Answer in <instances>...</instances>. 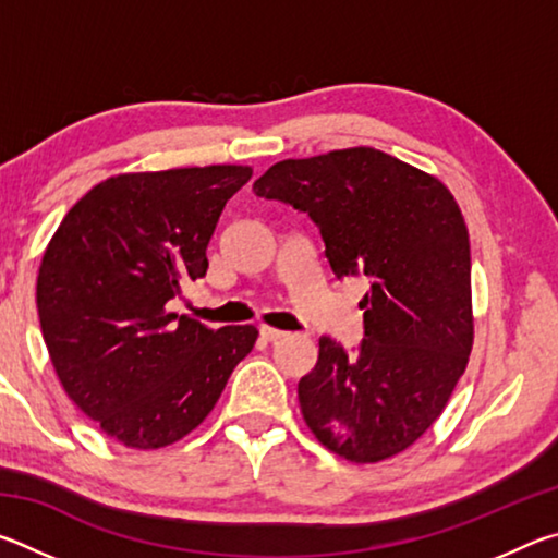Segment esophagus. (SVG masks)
Segmentation results:
<instances>
[{
    "instance_id": "1",
    "label": "esophagus",
    "mask_w": 558,
    "mask_h": 558,
    "mask_svg": "<svg viewBox=\"0 0 558 558\" xmlns=\"http://www.w3.org/2000/svg\"><path fill=\"white\" fill-rule=\"evenodd\" d=\"M282 337H286V332H280L276 327H260V339H266V342H278Z\"/></svg>"
}]
</instances>
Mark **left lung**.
Returning <instances> with one entry per match:
<instances>
[{
	"instance_id": "left-lung-1",
	"label": "left lung",
	"mask_w": 558,
	"mask_h": 558,
	"mask_svg": "<svg viewBox=\"0 0 558 558\" xmlns=\"http://www.w3.org/2000/svg\"><path fill=\"white\" fill-rule=\"evenodd\" d=\"M253 192L310 214L337 278L366 276L364 339L347 354L319 339L298 384L313 436L349 462L411 448L448 405L475 337L470 241L438 177L374 147L282 159Z\"/></svg>"
}]
</instances>
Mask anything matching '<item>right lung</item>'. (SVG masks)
Instances as JSON below:
<instances>
[{
    "label": "right lung",
    "instance_id": "add662e5",
    "mask_svg": "<svg viewBox=\"0 0 558 558\" xmlns=\"http://www.w3.org/2000/svg\"><path fill=\"white\" fill-rule=\"evenodd\" d=\"M245 165L116 174L71 206L46 245L36 307L69 399L125 448L157 450L211 413L253 325L209 329L167 313L206 248Z\"/></svg>",
    "mask_w": 558,
    "mask_h": 558
}]
</instances>
